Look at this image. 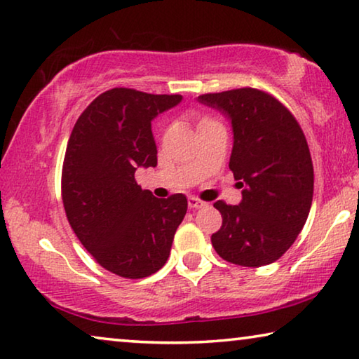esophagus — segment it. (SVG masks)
<instances>
[{"label": "esophagus", "instance_id": "1", "mask_svg": "<svg viewBox=\"0 0 359 359\" xmlns=\"http://www.w3.org/2000/svg\"><path fill=\"white\" fill-rule=\"evenodd\" d=\"M206 206H208V203L198 200V198H195V196L189 198V208L190 209H201V208H206Z\"/></svg>", "mask_w": 359, "mask_h": 359}]
</instances>
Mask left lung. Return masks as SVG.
Instances as JSON below:
<instances>
[{
  "mask_svg": "<svg viewBox=\"0 0 359 359\" xmlns=\"http://www.w3.org/2000/svg\"><path fill=\"white\" fill-rule=\"evenodd\" d=\"M200 104L230 119V169L243 189L238 206L215 201L222 226L210 236L222 259L241 266L278 260L292 246L309 217L313 163L292 113L254 88L203 94Z\"/></svg>",
  "mask_w": 359,
  "mask_h": 359,
  "instance_id": "left-lung-1",
  "label": "left lung"
}]
</instances>
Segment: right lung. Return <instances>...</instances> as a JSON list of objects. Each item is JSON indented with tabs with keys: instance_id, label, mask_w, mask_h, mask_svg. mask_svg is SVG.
<instances>
[{
	"instance_id": "add662e5",
	"label": "right lung",
	"mask_w": 359,
	"mask_h": 359,
	"mask_svg": "<svg viewBox=\"0 0 359 359\" xmlns=\"http://www.w3.org/2000/svg\"><path fill=\"white\" fill-rule=\"evenodd\" d=\"M182 95L115 88L78 118L62 169L67 219L86 251L105 270L139 280L168 262L187 214L185 195L159 200L135 182L137 168H155L151 121Z\"/></svg>"
}]
</instances>
